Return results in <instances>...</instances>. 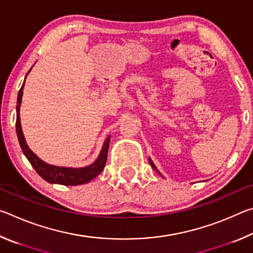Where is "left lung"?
Segmentation results:
<instances>
[{"mask_svg":"<svg viewBox=\"0 0 253 253\" xmlns=\"http://www.w3.org/2000/svg\"><path fill=\"white\" fill-rule=\"evenodd\" d=\"M148 160H149V164H151V166H152V168H153L154 169H155V170H156V172H157L158 174H161L160 172H158V169H157V168H156V166H155V165H154V163L152 162V160H151V158H148Z\"/></svg>","mask_w":253,"mask_h":253,"instance_id":"obj_1","label":"left lung"}]
</instances>
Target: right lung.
<instances>
[{"instance_id": "obj_1", "label": "right lung", "mask_w": 253, "mask_h": 253, "mask_svg": "<svg viewBox=\"0 0 253 253\" xmlns=\"http://www.w3.org/2000/svg\"><path fill=\"white\" fill-rule=\"evenodd\" d=\"M31 69L29 70V72L31 71ZM25 78H27V77H25ZM24 83H25V79H24ZM24 83L18 93L15 126H16V135H18L20 146L22 148V152L25 155V157L28 158L30 164L32 165V168L37 170V173L39 174L44 181L49 183L61 184V185H81V184L90 182L91 179L98 176L105 168L106 161H107V153H108V147L110 143V135L105 139V143L102 145V148L99 153V155L97 157V160L93 162L92 164L84 166V168L75 169V168H65V166H54L43 162L29 148L27 142H25L22 127H21L20 106H21V102H22Z\"/></svg>"}]
</instances>
